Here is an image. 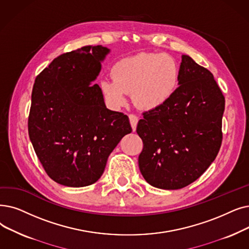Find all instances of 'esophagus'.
I'll return each instance as SVG.
<instances>
[{"label":"esophagus","instance_id":"1","mask_svg":"<svg viewBox=\"0 0 249 249\" xmlns=\"http://www.w3.org/2000/svg\"><path fill=\"white\" fill-rule=\"evenodd\" d=\"M129 120H130L132 130L135 131L137 123H138V117L136 115H134V114H130V115H129Z\"/></svg>","mask_w":249,"mask_h":249}]
</instances>
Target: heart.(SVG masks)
<instances>
[{"instance_id": "b5f03b06", "label": "heart", "mask_w": 249, "mask_h": 249, "mask_svg": "<svg viewBox=\"0 0 249 249\" xmlns=\"http://www.w3.org/2000/svg\"><path fill=\"white\" fill-rule=\"evenodd\" d=\"M112 78L101 81L106 100L114 107L127 102L133 93L135 103L142 109L154 110L167 104L176 93L180 68L176 60L165 53H140L117 62Z\"/></svg>"}]
</instances>
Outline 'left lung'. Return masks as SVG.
I'll return each mask as SVG.
<instances>
[{"mask_svg":"<svg viewBox=\"0 0 249 249\" xmlns=\"http://www.w3.org/2000/svg\"><path fill=\"white\" fill-rule=\"evenodd\" d=\"M224 95L213 75L182 55L179 88L164 106L143 113L139 170L154 187L180 189L198 179L222 143Z\"/></svg>","mask_w":249,"mask_h":249,"instance_id":"1","label":"left lung"}]
</instances>
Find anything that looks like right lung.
Listing matches in <instances>:
<instances>
[{"label":"right lung","instance_id":"1","mask_svg":"<svg viewBox=\"0 0 249 249\" xmlns=\"http://www.w3.org/2000/svg\"><path fill=\"white\" fill-rule=\"evenodd\" d=\"M111 51L86 46L53 59L36 77L28 133L47 174L64 186L93 184L122 137L132 131L128 116L107 109L92 82Z\"/></svg>","mask_w":249,"mask_h":249}]
</instances>
